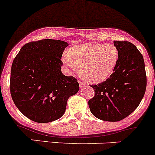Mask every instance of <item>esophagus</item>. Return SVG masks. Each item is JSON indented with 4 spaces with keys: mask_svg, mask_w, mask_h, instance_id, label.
Listing matches in <instances>:
<instances>
[{
    "mask_svg": "<svg viewBox=\"0 0 155 155\" xmlns=\"http://www.w3.org/2000/svg\"><path fill=\"white\" fill-rule=\"evenodd\" d=\"M79 86H80V87H83L85 86V84L81 82V81H79Z\"/></svg>",
    "mask_w": 155,
    "mask_h": 155,
    "instance_id": "34e87169",
    "label": "esophagus"
}]
</instances>
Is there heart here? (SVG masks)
<instances>
[{
  "label": "heart",
  "instance_id": "1",
  "mask_svg": "<svg viewBox=\"0 0 155 155\" xmlns=\"http://www.w3.org/2000/svg\"><path fill=\"white\" fill-rule=\"evenodd\" d=\"M119 51L112 44L87 43L75 45L64 53L62 61L71 71L81 68V76L91 83L107 80L116 67Z\"/></svg>",
  "mask_w": 155,
  "mask_h": 155
}]
</instances>
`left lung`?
<instances>
[{
  "label": "left lung",
  "instance_id": "left-lung-1",
  "mask_svg": "<svg viewBox=\"0 0 155 155\" xmlns=\"http://www.w3.org/2000/svg\"><path fill=\"white\" fill-rule=\"evenodd\" d=\"M119 58L113 74L105 81L91 85L94 97L88 101L91 113L97 119L117 122L138 107L147 85L145 61L135 45L128 41H114Z\"/></svg>",
  "mask_w": 155,
  "mask_h": 155
}]
</instances>
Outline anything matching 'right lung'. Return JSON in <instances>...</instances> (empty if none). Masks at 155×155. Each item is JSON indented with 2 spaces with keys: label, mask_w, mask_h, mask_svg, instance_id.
Here are the masks:
<instances>
[{
  "label": "right lung",
  "mask_w": 155,
  "mask_h": 155,
  "mask_svg": "<svg viewBox=\"0 0 155 155\" xmlns=\"http://www.w3.org/2000/svg\"><path fill=\"white\" fill-rule=\"evenodd\" d=\"M68 43L42 39L26 43L13 61L10 94L18 110L39 123L59 119L67 101L79 91L78 80L62 74L61 58Z\"/></svg>",
  "instance_id": "1"
}]
</instances>
